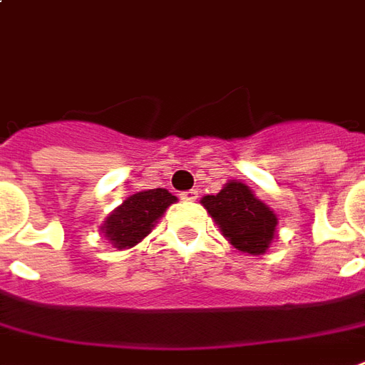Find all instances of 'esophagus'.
Here are the masks:
<instances>
[{"mask_svg":"<svg viewBox=\"0 0 365 365\" xmlns=\"http://www.w3.org/2000/svg\"><path fill=\"white\" fill-rule=\"evenodd\" d=\"M180 200H183V201H195V200H197V191H195V190L182 191V193H180Z\"/></svg>","mask_w":365,"mask_h":365,"instance_id":"esophagus-1","label":"esophagus"}]
</instances>
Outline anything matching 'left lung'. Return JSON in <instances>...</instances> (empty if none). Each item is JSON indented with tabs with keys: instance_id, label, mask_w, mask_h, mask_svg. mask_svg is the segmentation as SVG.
Returning <instances> with one entry per match:
<instances>
[{
	"instance_id": "left-lung-1",
	"label": "left lung",
	"mask_w": 365,
	"mask_h": 365,
	"mask_svg": "<svg viewBox=\"0 0 365 365\" xmlns=\"http://www.w3.org/2000/svg\"><path fill=\"white\" fill-rule=\"evenodd\" d=\"M201 203L235 249L251 255H262L269 249L277 215L245 183L229 182L217 195H205Z\"/></svg>"
}]
</instances>
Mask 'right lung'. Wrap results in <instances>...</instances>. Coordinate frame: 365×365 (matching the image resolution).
<instances>
[{
  "mask_svg": "<svg viewBox=\"0 0 365 365\" xmlns=\"http://www.w3.org/2000/svg\"><path fill=\"white\" fill-rule=\"evenodd\" d=\"M174 201L175 195L162 187L138 191L112 211L104 221L103 231L116 249L134 247L152 231L154 223Z\"/></svg>",
  "mask_w": 365,
  "mask_h": 365,
  "instance_id": "1",
  "label": "right lung"
}]
</instances>
